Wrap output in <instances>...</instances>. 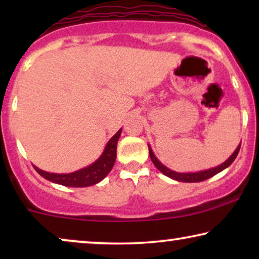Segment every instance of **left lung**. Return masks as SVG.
<instances>
[{
	"mask_svg": "<svg viewBox=\"0 0 259 259\" xmlns=\"http://www.w3.org/2000/svg\"><path fill=\"white\" fill-rule=\"evenodd\" d=\"M239 148H240V144L237 146L235 152H233V153L230 155L224 162H222L221 165L215 166V167L203 169V171H197V172H177V171H173L171 168L166 167V166L162 164V162H160V160H159L157 157H155V154L153 153V151H152V147L150 144H148V153H150L151 160L154 164L155 167H157L162 175L168 177V178L177 180V182H183V183H199L215 176L217 173L222 172L223 169L228 168L229 166L232 164L233 160H235L237 155H238Z\"/></svg>",
	"mask_w": 259,
	"mask_h": 259,
	"instance_id": "1",
	"label": "left lung"
}]
</instances>
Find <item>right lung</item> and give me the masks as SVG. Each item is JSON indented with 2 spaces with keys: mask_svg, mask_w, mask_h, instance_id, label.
Masks as SVG:
<instances>
[{
  "mask_svg": "<svg viewBox=\"0 0 259 259\" xmlns=\"http://www.w3.org/2000/svg\"><path fill=\"white\" fill-rule=\"evenodd\" d=\"M121 132L122 128H120L106 144L105 150L100 157L86 167L70 173H51L40 169L36 166H34V168L45 179L59 184V185L68 187H87L95 185V184L100 183L102 179H105V177L111 172L113 165H114L116 159V145H118Z\"/></svg>",
  "mask_w": 259,
  "mask_h": 259,
  "instance_id": "add662e5",
  "label": "right lung"
}]
</instances>
